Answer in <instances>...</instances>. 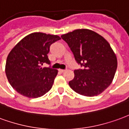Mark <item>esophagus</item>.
I'll use <instances>...</instances> for the list:
<instances>
[{
  "mask_svg": "<svg viewBox=\"0 0 129 129\" xmlns=\"http://www.w3.org/2000/svg\"><path fill=\"white\" fill-rule=\"evenodd\" d=\"M59 71H60V73H64V72L65 71V70H64V69H59Z\"/></svg>",
  "mask_w": 129,
  "mask_h": 129,
  "instance_id": "obj_1",
  "label": "esophagus"
}]
</instances>
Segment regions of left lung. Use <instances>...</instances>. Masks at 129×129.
<instances>
[{"mask_svg":"<svg viewBox=\"0 0 129 129\" xmlns=\"http://www.w3.org/2000/svg\"><path fill=\"white\" fill-rule=\"evenodd\" d=\"M82 69L74 71L69 84L74 91L84 96L100 94L110 84L117 69L116 55L109 43L91 30L81 29L61 36Z\"/></svg>","mask_w":129,"mask_h":129,"instance_id":"8db88e82","label":"left lung"}]
</instances>
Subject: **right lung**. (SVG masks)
Wrapping results in <instances>:
<instances>
[{
	"instance_id": "1",
	"label": "right lung",
	"mask_w": 129,
	"mask_h": 129,
	"mask_svg": "<svg viewBox=\"0 0 129 129\" xmlns=\"http://www.w3.org/2000/svg\"><path fill=\"white\" fill-rule=\"evenodd\" d=\"M60 40L55 35L35 32L25 36L7 56L5 73L10 84L24 96H43L52 87L56 69L51 67L47 54L51 44ZM44 63L49 68H42Z\"/></svg>"
}]
</instances>
